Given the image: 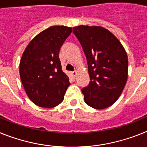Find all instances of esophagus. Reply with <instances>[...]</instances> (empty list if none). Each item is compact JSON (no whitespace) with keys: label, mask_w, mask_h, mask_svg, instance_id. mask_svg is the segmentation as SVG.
<instances>
[{"label":"esophagus","mask_w":147,"mask_h":147,"mask_svg":"<svg viewBox=\"0 0 147 147\" xmlns=\"http://www.w3.org/2000/svg\"><path fill=\"white\" fill-rule=\"evenodd\" d=\"M71 76H73L74 78H76V76H77L78 72H77V71H71Z\"/></svg>","instance_id":"34e87169"}]
</instances>
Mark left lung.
<instances>
[{
  "mask_svg": "<svg viewBox=\"0 0 147 147\" xmlns=\"http://www.w3.org/2000/svg\"><path fill=\"white\" fill-rule=\"evenodd\" d=\"M73 33L88 64L90 84L81 90L86 104L105 109L120 96L128 78V56L115 36L101 26L79 25Z\"/></svg>",
  "mask_w": 147,
  "mask_h": 147,
  "instance_id": "8db88e82",
  "label": "left lung"
}]
</instances>
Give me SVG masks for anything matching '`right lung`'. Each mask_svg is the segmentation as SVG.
Returning a JSON list of instances; mask_svg holds the SVG:
<instances>
[{"instance_id": "obj_1", "label": "right lung", "mask_w": 147, "mask_h": 147, "mask_svg": "<svg viewBox=\"0 0 147 147\" xmlns=\"http://www.w3.org/2000/svg\"><path fill=\"white\" fill-rule=\"evenodd\" d=\"M71 30L66 26L49 27L36 36L22 54L21 81L28 98L39 107L58 105L70 85L62 70L59 52Z\"/></svg>"}]
</instances>
